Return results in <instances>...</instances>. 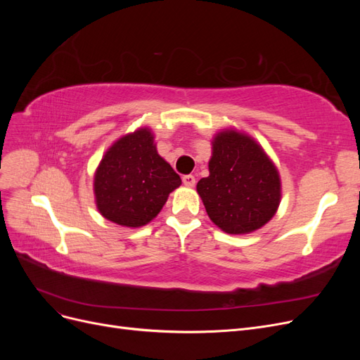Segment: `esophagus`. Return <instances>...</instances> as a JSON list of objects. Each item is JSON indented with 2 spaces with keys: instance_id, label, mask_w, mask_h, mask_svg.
Segmentation results:
<instances>
[{
  "instance_id": "34e87169",
  "label": "esophagus",
  "mask_w": 360,
  "mask_h": 360,
  "mask_svg": "<svg viewBox=\"0 0 360 360\" xmlns=\"http://www.w3.org/2000/svg\"><path fill=\"white\" fill-rule=\"evenodd\" d=\"M183 184L184 186H188V188H192V186H195V177L192 176V174H188V176H183Z\"/></svg>"
}]
</instances>
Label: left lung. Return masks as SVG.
Returning a JSON list of instances; mask_svg holds the SVG:
<instances>
[{"label":"left lung","mask_w":360,"mask_h":360,"mask_svg":"<svg viewBox=\"0 0 360 360\" xmlns=\"http://www.w3.org/2000/svg\"><path fill=\"white\" fill-rule=\"evenodd\" d=\"M209 177L197 184L212 222L228 234H249L275 216L281 177L264 148L242 130L222 129L212 139Z\"/></svg>","instance_id":"left-lung-1"}]
</instances>
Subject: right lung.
Returning a JSON list of instances; mask_svg holds the SVG:
<instances>
[{
    "label": "right lung",
    "mask_w": 360,
    "mask_h": 360,
    "mask_svg": "<svg viewBox=\"0 0 360 360\" xmlns=\"http://www.w3.org/2000/svg\"><path fill=\"white\" fill-rule=\"evenodd\" d=\"M181 184L179 174L159 156L155 135L139 127L118 138L96 168L93 191L96 207L117 225H147Z\"/></svg>",
    "instance_id": "obj_1"
}]
</instances>
